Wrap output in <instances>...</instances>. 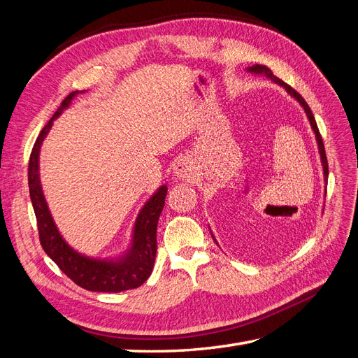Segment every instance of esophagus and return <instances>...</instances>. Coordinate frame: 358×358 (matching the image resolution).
I'll use <instances>...</instances> for the list:
<instances>
[{
    "label": "esophagus",
    "mask_w": 358,
    "mask_h": 358,
    "mask_svg": "<svg viewBox=\"0 0 358 358\" xmlns=\"http://www.w3.org/2000/svg\"><path fill=\"white\" fill-rule=\"evenodd\" d=\"M173 173L178 179H189L194 176V166L192 162L188 158H182L176 162L175 169H173Z\"/></svg>",
    "instance_id": "obj_1"
}]
</instances>
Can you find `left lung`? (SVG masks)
Here are the masks:
<instances>
[{"instance_id":"8db88e82","label":"left lung","mask_w":358,"mask_h":358,"mask_svg":"<svg viewBox=\"0 0 358 358\" xmlns=\"http://www.w3.org/2000/svg\"><path fill=\"white\" fill-rule=\"evenodd\" d=\"M246 71H249L251 74H255V76H264V78H267V79H270L272 80L273 83H276V85H279V86H282V88L292 96V99L294 100H297L299 101V104L303 107V110H305V113H306V116H308V119H309V124H310V128H312V131H313V134H315V140H317V146H318V152H320V158H321V166H322V173H324V188H327V179H329V164H327V157H326V149H324V143H322V138H321V134H320V131H318V127H317V122H315V117H313V113H312V110H310V107L308 106V103L303 100V96L297 92V91H294L291 88L289 85H287L285 82H282L280 79H278L276 76L272 73V70L270 69H267L266 66H262V64H255V66H252V67H248L246 69ZM212 237H213V234H212ZM213 241H215V243L218 245V242H216V239L213 237Z\"/></svg>"}]
</instances>
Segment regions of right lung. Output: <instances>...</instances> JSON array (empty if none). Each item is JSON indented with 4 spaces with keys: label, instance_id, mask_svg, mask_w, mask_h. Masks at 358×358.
Wrapping results in <instances>:
<instances>
[{
    "label": "right lung",
    "instance_id": "1",
    "mask_svg": "<svg viewBox=\"0 0 358 358\" xmlns=\"http://www.w3.org/2000/svg\"><path fill=\"white\" fill-rule=\"evenodd\" d=\"M83 92L85 91H74L66 96V100L61 103L55 115L50 117V121L41 129L29 157V197L37 218L40 243L43 249H45V252L52 258V262L74 284H78L85 289L100 292H119L133 289L142 285L152 273L157 255V225L166 203L167 187H159L157 192L152 194V197L145 203L134 222L131 245H129L124 254L115 258H94L83 255L73 249L61 236L48 208L45 194H43L38 173V158L43 140L49 134L53 121L67 109L76 95Z\"/></svg>",
    "mask_w": 358,
    "mask_h": 358
}]
</instances>
